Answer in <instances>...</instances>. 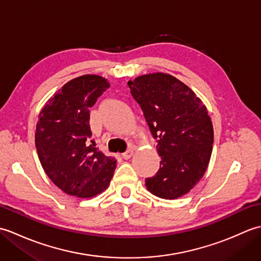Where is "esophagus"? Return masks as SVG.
I'll list each match as a JSON object with an SVG mask.
<instances>
[{
  "mask_svg": "<svg viewBox=\"0 0 261 261\" xmlns=\"http://www.w3.org/2000/svg\"><path fill=\"white\" fill-rule=\"evenodd\" d=\"M132 156H134V150H126L125 152L122 153V157H123L124 159H130Z\"/></svg>",
  "mask_w": 261,
  "mask_h": 261,
  "instance_id": "esophagus-1",
  "label": "esophagus"
}]
</instances>
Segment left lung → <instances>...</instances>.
I'll list each match as a JSON object with an SVG mask.
<instances>
[{
	"mask_svg": "<svg viewBox=\"0 0 261 261\" xmlns=\"http://www.w3.org/2000/svg\"><path fill=\"white\" fill-rule=\"evenodd\" d=\"M127 85L162 157L157 174L146 178L147 190L165 199L185 195L203 177L212 153L214 134L206 107L169 74L141 75Z\"/></svg>",
	"mask_w": 261,
	"mask_h": 261,
	"instance_id": "left-lung-1",
	"label": "left lung"
}]
</instances>
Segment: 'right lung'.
Segmentation results:
<instances>
[{
    "instance_id": "add662e5",
    "label": "right lung",
    "mask_w": 261,
    "mask_h": 261,
    "mask_svg": "<svg viewBox=\"0 0 261 261\" xmlns=\"http://www.w3.org/2000/svg\"><path fill=\"white\" fill-rule=\"evenodd\" d=\"M110 87L98 75L69 81L48 99L39 113L36 148L45 173L68 195L91 198L107 190L116 159L87 145L91 138L90 108Z\"/></svg>"
}]
</instances>
